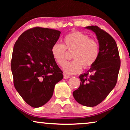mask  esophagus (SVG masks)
Listing matches in <instances>:
<instances>
[{
	"mask_svg": "<svg viewBox=\"0 0 130 130\" xmlns=\"http://www.w3.org/2000/svg\"><path fill=\"white\" fill-rule=\"evenodd\" d=\"M70 77H71L70 76L67 75L66 74H64V79H69V78H70Z\"/></svg>",
	"mask_w": 130,
	"mask_h": 130,
	"instance_id": "esophagus-1",
	"label": "esophagus"
}]
</instances>
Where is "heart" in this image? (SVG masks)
<instances>
[{"instance_id":"1","label":"heart","mask_w":130,"mask_h":130,"mask_svg":"<svg viewBox=\"0 0 130 130\" xmlns=\"http://www.w3.org/2000/svg\"><path fill=\"white\" fill-rule=\"evenodd\" d=\"M74 51L72 55L73 60L65 63V50ZM51 53L55 61L67 74H76L82 69H89L93 66L100 53L99 44L97 41L80 31H73L63 38V44L55 43L51 48Z\"/></svg>"}]
</instances>
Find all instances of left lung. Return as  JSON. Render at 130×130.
Wrapping results in <instances>:
<instances>
[{
    "instance_id": "1",
    "label": "left lung",
    "mask_w": 130,
    "mask_h": 130,
    "mask_svg": "<svg viewBox=\"0 0 130 130\" xmlns=\"http://www.w3.org/2000/svg\"><path fill=\"white\" fill-rule=\"evenodd\" d=\"M86 28L95 32L100 53L89 70L80 75V85L73 95L80 104L93 107L102 102L114 88L121 60L116 42L109 34L96 25Z\"/></svg>"
}]
</instances>
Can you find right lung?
I'll return each mask as SVG.
<instances>
[{
  "label": "right lung",
  "instance_id": "1",
  "mask_svg": "<svg viewBox=\"0 0 130 130\" xmlns=\"http://www.w3.org/2000/svg\"><path fill=\"white\" fill-rule=\"evenodd\" d=\"M60 34L37 26L24 32L14 45L11 60L14 86L33 108L45 104L52 97L55 85L63 78L51 53Z\"/></svg>",
  "mask_w": 130,
  "mask_h": 130
}]
</instances>
